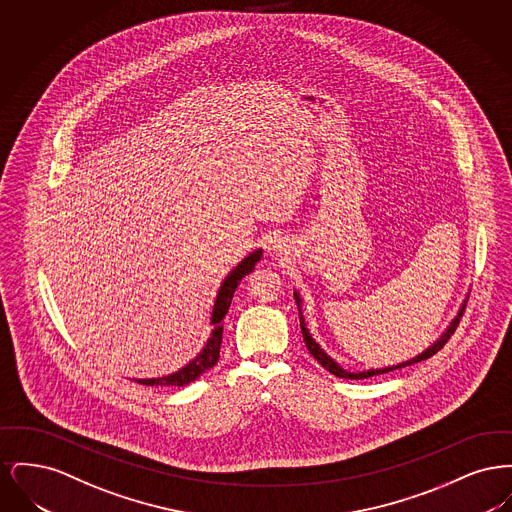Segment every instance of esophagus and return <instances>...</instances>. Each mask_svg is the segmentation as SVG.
<instances>
[{"mask_svg":"<svg viewBox=\"0 0 512 512\" xmlns=\"http://www.w3.org/2000/svg\"><path fill=\"white\" fill-rule=\"evenodd\" d=\"M274 247H276V245H274Z\"/></svg>","mask_w":512,"mask_h":512,"instance_id":"esophagus-1","label":"esophagus"}]
</instances>
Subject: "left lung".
<instances>
[{"instance_id":"left-lung-1","label":"left lung","mask_w":512,"mask_h":512,"mask_svg":"<svg viewBox=\"0 0 512 512\" xmlns=\"http://www.w3.org/2000/svg\"><path fill=\"white\" fill-rule=\"evenodd\" d=\"M295 295V303H297V309H299V322H301V334H303V340H305V345H307V349H309V353L317 359L320 365L324 366L328 372H332L334 376H338V378H347V380H363V378H370V376H378V374H386V372H391V370H397V368H403V366H411L414 363H420V361H424V359H430L432 355H436L439 349L447 343V340L453 336V332H455V328L459 326V322H461V317H463L464 313V301L463 307H461V311H459V315L453 318V322L447 326V330L441 334V338H439L430 349H426L424 353H420V355H416L414 359L411 361H405V363H399V365L395 366H386V368H372V370H365V372H349V370H343L332 357H328L322 349H320V345H318L317 341L311 338V334H309V330L305 328V320H303V315H301V299H299V295L297 293H293Z\"/></svg>"}]
</instances>
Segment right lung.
<instances>
[{
  "label": "right lung",
  "instance_id": "1",
  "mask_svg": "<svg viewBox=\"0 0 512 512\" xmlns=\"http://www.w3.org/2000/svg\"><path fill=\"white\" fill-rule=\"evenodd\" d=\"M263 249H255L253 253H249L244 261L230 270V274L226 276V280L220 284L217 299H215V307H213V315H211V324L215 326L211 332V338L205 343V347L199 351V355L194 361H190L184 368H180L178 372L163 376V378H149V380H136L138 384H146V386H186L190 382H194L195 378H199L205 370H209L211 366L217 365L220 357V343H222V318L226 317L234 292L240 284V280L245 274H249L255 263L261 259Z\"/></svg>",
  "mask_w": 512,
  "mask_h": 512
}]
</instances>
